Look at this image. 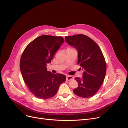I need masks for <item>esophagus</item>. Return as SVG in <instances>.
<instances>
[{
  "mask_svg": "<svg viewBox=\"0 0 128 128\" xmlns=\"http://www.w3.org/2000/svg\"><path fill=\"white\" fill-rule=\"evenodd\" d=\"M73 78H74V77L72 76H66V80H68V81L73 80Z\"/></svg>",
  "mask_w": 128,
  "mask_h": 128,
  "instance_id": "obj_1",
  "label": "esophagus"
}]
</instances>
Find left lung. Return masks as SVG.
<instances>
[{"label": "left lung", "mask_w": 128, "mask_h": 128, "mask_svg": "<svg viewBox=\"0 0 128 128\" xmlns=\"http://www.w3.org/2000/svg\"><path fill=\"white\" fill-rule=\"evenodd\" d=\"M65 38L66 43L77 50L78 64L84 71L82 78H75L78 86L73 92L82 98L92 97L100 88L106 73L102 53L97 43L85 35L76 34Z\"/></svg>", "instance_id": "obj_1"}]
</instances>
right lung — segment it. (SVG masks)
I'll list each match as a JSON object with an SVG mask.
<instances>
[{"instance_id":"add662e5","label":"right lung","mask_w":128,"mask_h":128,"mask_svg":"<svg viewBox=\"0 0 128 128\" xmlns=\"http://www.w3.org/2000/svg\"><path fill=\"white\" fill-rule=\"evenodd\" d=\"M63 43L61 36H41L32 41L22 54L20 62L22 76L29 90L38 98L53 97L66 80L65 75L53 74L46 68L47 64L51 63Z\"/></svg>"}]
</instances>
